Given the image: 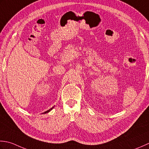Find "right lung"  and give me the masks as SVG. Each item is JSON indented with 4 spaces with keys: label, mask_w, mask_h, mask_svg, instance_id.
<instances>
[{
    "label": "right lung",
    "mask_w": 149,
    "mask_h": 149,
    "mask_svg": "<svg viewBox=\"0 0 149 149\" xmlns=\"http://www.w3.org/2000/svg\"><path fill=\"white\" fill-rule=\"evenodd\" d=\"M54 108V107H53L52 108H51L50 109H49V110H47V111H45V112H44V113H43V114H45V113H49V112H50L51 110H52V109Z\"/></svg>",
    "instance_id": "right-lung-1"
}]
</instances>
